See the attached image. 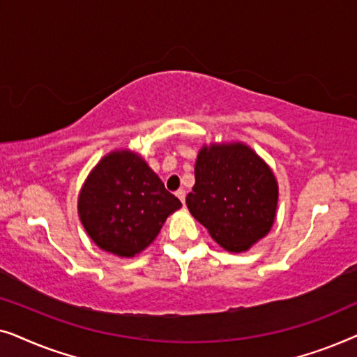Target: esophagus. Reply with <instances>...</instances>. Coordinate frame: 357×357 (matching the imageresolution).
Instances as JSON below:
<instances>
[{
	"mask_svg": "<svg viewBox=\"0 0 357 357\" xmlns=\"http://www.w3.org/2000/svg\"><path fill=\"white\" fill-rule=\"evenodd\" d=\"M175 195H177V198L182 202V204H185V190H177Z\"/></svg>",
	"mask_w": 357,
	"mask_h": 357,
	"instance_id": "1",
	"label": "esophagus"
}]
</instances>
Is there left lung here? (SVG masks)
Wrapping results in <instances>:
<instances>
[{"instance_id": "obj_1", "label": "left lung", "mask_w": 357, "mask_h": 357, "mask_svg": "<svg viewBox=\"0 0 357 357\" xmlns=\"http://www.w3.org/2000/svg\"><path fill=\"white\" fill-rule=\"evenodd\" d=\"M192 216L227 252H245L270 232L278 182L255 151L242 143L203 146L187 195Z\"/></svg>"}]
</instances>
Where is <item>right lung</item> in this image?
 I'll use <instances>...</instances> for the list:
<instances>
[{"label":"right lung","instance_id":"right-lung-1","mask_svg":"<svg viewBox=\"0 0 357 357\" xmlns=\"http://www.w3.org/2000/svg\"><path fill=\"white\" fill-rule=\"evenodd\" d=\"M180 206L146 160L128 149L104 155L77 198L79 219L96 245L125 258L143 252Z\"/></svg>","mask_w":357,"mask_h":357}]
</instances>
